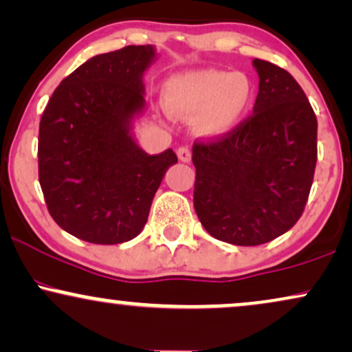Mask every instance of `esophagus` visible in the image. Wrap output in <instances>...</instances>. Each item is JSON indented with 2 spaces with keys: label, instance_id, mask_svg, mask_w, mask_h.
Wrapping results in <instances>:
<instances>
[{
  "label": "esophagus",
  "instance_id": "1",
  "mask_svg": "<svg viewBox=\"0 0 352 352\" xmlns=\"http://www.w3.org/2000/svg\"><path fill=\"white\" fill-rule=\"evenodd\" d=\"M177 155H179V159L182 162L191 161V151H190V148H186V146H184V148H179V151H177Z\"/></svg>",
  "mask_w": 352,
  "mask_h": 352
}]
</instances>
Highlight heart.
Instances as JSON below:
<instances>
[{
  "mask_svg": "<svg viewBox=\"0 0 352 352\" xmlns=\"http://www.w3.org/2000/svg\"><path fill=\"white\" fill-rule=\"evenodd\" d=\"M162 97L172 117L193 120L198 136L217 140L248 117L255 102V86L240 71L186 69L164 82Z\"/></svg>",
  "mask_w": 352,
  "mask_h": 352,
  "instance_id": "heart-1",
  "label": "heart"
}]
</instances>
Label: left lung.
I'll list each match as a JSON object with an SVG mask.
<instances>
[{
    "label": "left lung",
    "mask_w": 352,
    "mask_h": 352,
    "mask_svg": "<svg viewBox=\"0 0 352 352\" xmlns=\"http://www.w3.org/2000/svg\"><path fill=\"white\" fill-rule=\"evenodd\" d=\"M253 117L214 143L193 144V204L203 228L232 245L270 242L299 221L317 164V117L286 69L253 60Z\"/></svg>",
    "instance_id": "8db88e82"
}]
</instances>
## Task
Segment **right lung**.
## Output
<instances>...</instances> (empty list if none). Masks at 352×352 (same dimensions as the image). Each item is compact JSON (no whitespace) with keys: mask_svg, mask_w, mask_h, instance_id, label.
<instances>
[{"mask_svg":"<svg viewBox=\"0 0 352 352\" xmlns=\"http://www.w3.org/2000/svg\"><path fill=\"white\" fill-rule=\"evenodd\" d=\"M153 45L89 58L55 89L40 120L38 180L48 212L74 237L100 245L135 239L177 164L172 149L151 155L133 126L143 115Z\"/></svg>","mask_w":352,"mask_h":352,"instance_id":"add662e5","label":"right lung"}]
</instances>
